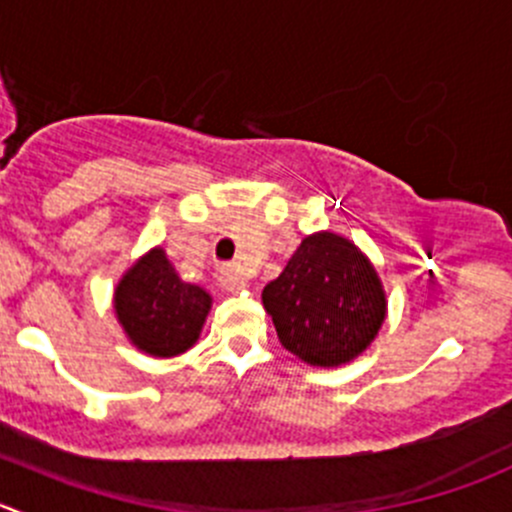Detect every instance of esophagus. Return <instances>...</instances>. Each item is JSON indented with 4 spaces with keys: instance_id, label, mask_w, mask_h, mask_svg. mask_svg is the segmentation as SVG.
Listing matches in <instances>:
<instances>
[{
    "instance_id": "1",
    "label": "esophagus",
    "mask_w": 512,
    "mask_h": 512,
    "mask_svg": "<svg viewBox=\"0 0 512 512\" xmlns=\"http://www.w3.org/2000/svg\"><path fill=\"white\" fill-rule=\"evenodd\" d=\"M220 285L225 287V290H237V287H245V277H242L235 267H225V270L220 272Z\"/></svg>"
}]
</instances>
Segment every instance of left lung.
<instances>
[{"mask_svg":"<svg viewBox=\"0 0 512 512\" xmlns=\"http://www.w3.org/2000/svg\"><path fill=\"white\" fill-rule=\"evenodd\" d=\"M262 302L285 350L307 365L335 367L360 355L385 320L375 267L345 237H305Z\"/></svg>","mask_w":512,"mask_h":512,"instance_id":"8db88e82","label":"left lung"}]
</instances>
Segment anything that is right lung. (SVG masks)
<instances>
[{"instance_id": "obj_1", "label": "right lung", "mask_w": 512, "mask_h": 512, "mask_svg": "<svg viewBox=\"0 0 512 512\" xmlns=\"http://www.w3.org/2000/svg\"><path fill=\"white\" fill-rule=\"evenodd\" d=\"M207 310L210 295L182 282L162 247L142 257L114 292V312L127 337L155 357L180 355L195 345Z\"/></svg>"}]
</instances>
